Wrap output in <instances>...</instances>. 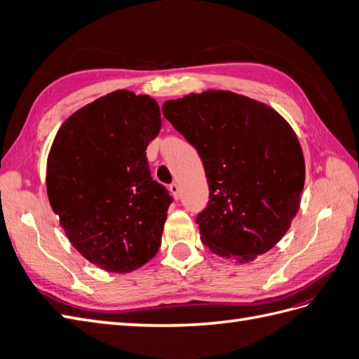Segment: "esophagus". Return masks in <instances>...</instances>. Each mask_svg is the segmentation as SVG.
<instances>
[{"mask_svg": "<svg viewBox=\"0 0 359 359\" xmlns=\"http://www.w3.org/2000/svg\"><path fill=\"white\" fill-rule=\"evenodd\" d=\"M169 191L172 193V196L175 198V199H180V198H181V190H180V186H178L177 182L170 184V186H169Z\"/></svg>", "mask_w": 359, "mask_h": 359, "instance_id": "34e87169", "label": "esophagus"}]
</instances>
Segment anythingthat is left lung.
Instances as JSON below:
<instances>
[{"label": "left lung", "mask_w": 359, "mask_h": 359, "mask_svg": "<svg viewBox=\"0 0 359 359\" xmlns=\"http://www.w3.org/2000/svg\"><path fill=\"white\" fill-rule=\"evenodd\" d=\"M163 115L196 148L208 178L202 243L238 264L273 248L295 219L306 181L290 124L271 106L224 90L168 100Z\"/></svg>", "instance_id": "8db88e82"}]
</instances>
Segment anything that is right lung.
Returning a JSON list of instances; mask_svg holds the SVG:
<instances>
[{
  "mask_svg": "<svg viewBox=\"0 0 359 359\" xmlns=\"http://www.w3.org/2000/svg\"><path fill=\"white\" fill-rule=\"evenodd\" d=\"M160 128L153 97L116 90L72 114L52 142L49 203L70 244L107 273H130L158 252L172 199L145 151Z\"/></svg>",
  "mask_w": 359,
  "mask_h": 359,
  "instance_id": "1",
  "label": "right lung"
}]
</instances>
